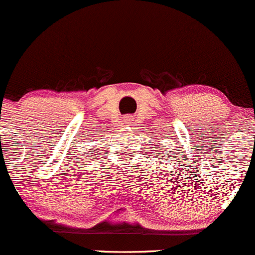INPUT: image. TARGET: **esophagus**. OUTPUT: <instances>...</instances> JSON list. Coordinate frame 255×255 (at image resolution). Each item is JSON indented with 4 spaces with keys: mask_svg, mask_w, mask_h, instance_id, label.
Returning a JSON list of instances; mask_svg holds the SVG:
<instances>
[{
    "mask_svg": "<svg viewBox=\"0 0 255 255\" xmlns=\"http://www.w3.org/2000/svg\"><path fill=\"white\" fill-rule=\"evenodd\" d=\"M127 122H128V119H127Z\"/></svg>",
    "mask_w": 255,
    "mask_h": 255,
    "instance_id": "1",
    "label": "esophagus"
}]
</instances>
